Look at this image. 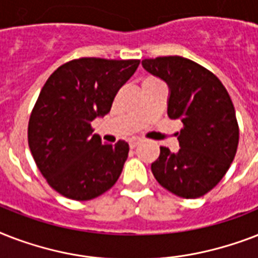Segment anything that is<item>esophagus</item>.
I'll list each match as a JSON object with an SVG mask.
<instances>
[{"label":"esophagus","instance_id":"esophagus-1","mask_svg":"<svg viewBox=\"0 0 258 258\" xmlns=\"http://www.w3.org/2000/svg\"><path fill=\"white\" fill-rule=\"evenodd\" d=\"M139 143H141V139H139V138H131L128 141V145L131 149H135Z\"/></svg>","mask_w":258,"mask_h":258}]
</instances>
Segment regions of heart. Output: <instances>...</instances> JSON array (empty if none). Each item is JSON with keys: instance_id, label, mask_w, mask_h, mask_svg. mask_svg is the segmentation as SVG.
<instances>
[{"instance_id": "b5f03b06", "label": "heart", "mask_w": 258, "mask_h": 258, "mask_svg": "<svg viewBox=\"0 0 258 258\" xmlns=\"http://www.w3.org/2000/svg\"><path fill=\"white\" fill-rule=\"evenodd\" d=\"M147 80H154V79H146L145 82H147Z\"/></svg>"}]
</instances>
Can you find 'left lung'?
<instances>
[{
  "instance_id": "obj_1",
  "label": "left lung",
  "mask_w": 258,
  "mask_h": 258,
  "mask_svg": "<svg viewBox=\"0 0 258 258\" xmlns=\"http://www.w3.org/2000/svg\"><path fill=\"white\" fill-rule=\"evenodd\" d=\"M142 64L169 84L167 115L183 123L179 151L161 147L151 171L172 194L200 198L216 187L236 157L240 128L232 99L216 75L192 60L163 56Z\"/></svg>"
}]
</instances>
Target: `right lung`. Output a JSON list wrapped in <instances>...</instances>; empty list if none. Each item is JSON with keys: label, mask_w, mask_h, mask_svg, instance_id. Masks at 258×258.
<instances>
[{"label": "right lung", "mask_w": 258, "mask_h": 258, "mask_svg": "<svg viewBox=\"0 0 258 258\" xmlns=\"http://www.w3.org/2000/svg\"><path fill=\"white\" fill-rule=\"evenodd\" d=\"M141 60L75 58L50 75L34 104L28 143L50 187L88 201L112 187L128 157V143H101L91 121L109 112L113 97Z\"/></svg>", "instance_id": "1"}]
</instances>
